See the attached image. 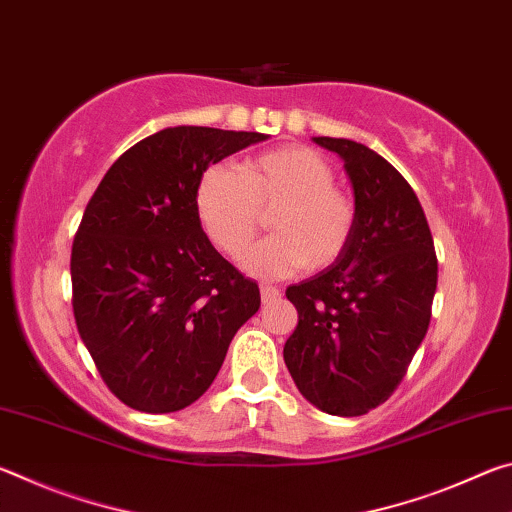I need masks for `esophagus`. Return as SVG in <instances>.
<instances>
[{
    "label": "esophagus",
    "instance_id": "obj_1",
    "mask_svg": "<svg viewBox=\"0 0 512 512\" xmlns=\"http://www.w3.org/2000/svg\"><path fill=\"white\" fill-rule=\"evenodd\" d=\"M259 293H262V300L264 302H271V300L282 296V291L277 289V287H271V284H262V287H259Z\"/></svg>",
    "mask_w": 512,
    "mask_h": 512
}]
</instances>
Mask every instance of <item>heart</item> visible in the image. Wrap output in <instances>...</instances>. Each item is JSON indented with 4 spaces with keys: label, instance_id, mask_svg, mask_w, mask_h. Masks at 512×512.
<instances>
[{
    "label": "heart",
    "instance_id": "heart-1",
    "mask_svg": "<svg viewBox=\"0 0 512 512\" xmlns=\"http://www.w3.org/2000/svg\"><path fill=\"white\" fill-rule=\"evenodd\" d=\"M334 167L307 146H280L241 164H212L196 185V214L207 239L230 259L244 255L271 212L273 237L244 257L246 271L287 277L325 271L348 253L359 210L334 183Z\"/></svg>",
    "mask_w": 512,
    "mask_h": 512
}]
</instances>
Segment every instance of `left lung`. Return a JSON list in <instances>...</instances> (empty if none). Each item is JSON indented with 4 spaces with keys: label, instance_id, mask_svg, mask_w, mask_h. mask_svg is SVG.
Returning <instances> with one entry per match:
<instances>
[{
    "label": "left lung",
    "instance_id": "obj_1",
    "mask_svg": "<svg viewBox=\"0 0 512 512\" xmlns=\"http://www.w3.org/2000/svg\"><path fill=\"white\" fill-rule=\"evenodd\" d=\"M314 142L343 158L359 221L339 262L287 289L298 325L284 363L311 404L352 418L384 404L409 370L429 329L438 259L418 196L391 162L352 140Z\"/></svg>",
    "mask_w": 512,
    "mask_h": 512
}]
</instances>
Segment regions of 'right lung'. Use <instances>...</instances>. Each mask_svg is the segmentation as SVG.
Returning a JSON list of instances; mask_svg holds the SVG:
<instances>
[{
    "mask_svg": "<svg viewBox=\"0 0 512 512\" xmlns=\"http://www.w3.org/2000/svg\"><path fill=\"white\" fill-rule=\"evenodd\" d=\"M262 140L164 128L121 153L85 207L69 262L76 327L110 393L131 409L196 402L259 309L257 282L216 253L194 196L210 164Z\"/></svg>",
    "mask_w": 512,
    "mask_h": 512,
    "instance_id": "1",
    "label": "right lung"
}]
</instances>
